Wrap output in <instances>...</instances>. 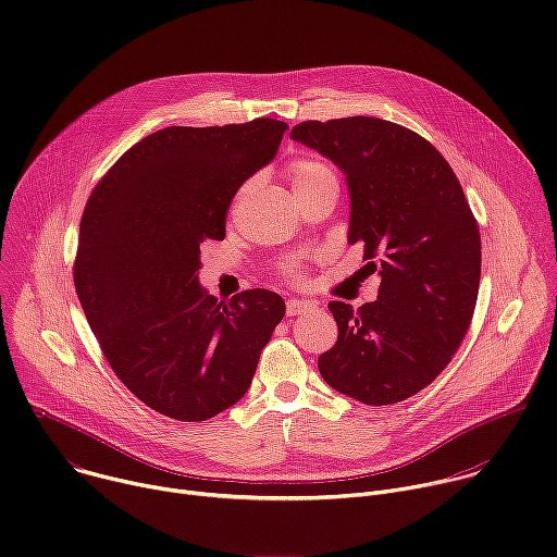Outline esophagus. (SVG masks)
<instances>
[{
    "instance_id": "34e87169",
    "label": "esophagus",
    "mask_w": 557,
    "mask_h": 557,
    "mask_svg": "<svg viewBox=\"0 0 557 557\" xmlns=\"http://www.w3.org/2000/svg\"><path fill=\"white\" fill-rule=\"evenodd\" d=\"M312 308H314V304L308 301V299H288L286 301V312L288 314H301V312H308Z\"/></svg>"
}]
</instances>
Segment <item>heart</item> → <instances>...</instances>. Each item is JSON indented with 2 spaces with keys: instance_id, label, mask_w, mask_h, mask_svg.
<instances>
[{
  "instance_id": "1",
  "label": "heart",
  "mask_w": 557,
  "mask_h": 557,
  "mask_svg": "<svg viewBox=\"0 0 557 557\" xmlns=\"http://www.w3.org/2000/svg\"><path fill=\"white\" fill-rule=\"evenodd\" d=\"M326 178H335L333 170L326 168L324 163H317V161H297L293 168H290V183L295 189L299 187H306V185H314L320 181H326Z\"/></svg>"
}]
</instances>
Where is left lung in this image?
Masks as SVG:
<instances>
[{
	"instance_id": "8db88e82",
	"label": "left lung",
	"mask_w": 557,
	"mask_h": 557,
	"mask_svg": "<svg viewBox=\"0 0 557 557\" xmlns=\"http://www.w3.org/2000/svg\"><path fill=\"white\" fill-rule=\"evenodd\" d=\"M290 138L346 176L348 243L379 273L376 301H331L337 342L324 381L366 406L410 399L458 350L481 284V233L462 187L432 143L372 116L306 121Z\"/></svg>"
}]
</instances>
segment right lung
<instances>
[{
	"instance_id": "obj_1",
	"label": "right lung",
	"mask_w": 557,
	"mask_h": 557,
	"mask_svg": "<svg viewBox=\"0 0 557 557\" xmlns=\"http://www.w3.org/2000/svg\"><path fill=\"white\" fill-rule=\"evenodd\" d=\"M288 125L256 119L165 127L92 191L78 228L74 286L125 387L176 421H207L247 394L284 317L267 288L218 301L198 280L200 247L222 240L226 209L277 153Z\"/></svg>"
}]
</instances>
